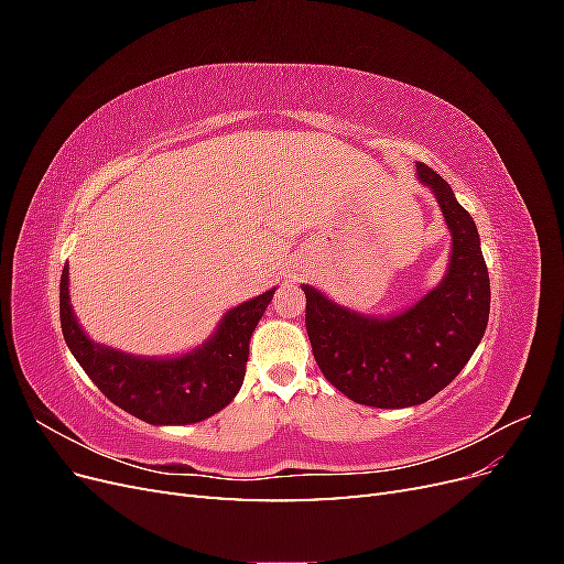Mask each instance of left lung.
<instances>
[{"instance_id":"8db88e82","label":"left lung","mask_w":564,"mask_h":564,"mask_svg":"<svg viewBox=\"0 0 564 564\" xmlns=\"http://www.w3.org/2000/svg\"><path fill=\"white\" fill-rule=\"evenodd\" d=\"M452 232L449 270L416 305L392 317L355 313L303 284L315 362L357 404L402 409L431 400L470 360L489 319V272L473 216L449 183L416 164Z\"/></svg>"}]
</instances>
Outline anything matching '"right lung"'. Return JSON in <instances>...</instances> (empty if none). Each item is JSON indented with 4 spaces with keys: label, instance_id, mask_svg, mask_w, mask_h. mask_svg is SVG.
Returning <instances> with one entry per match:
<instances>
[{
    "label": "right lung",
    "instance_id": "1",
    "mask_svg": "<svg viewBox=\"0 0 564 564\" xmlns=\"http://www.w3.org/2000/svg\"><path fill=\"white\" fill-rule=\"evenodd\" d=\"M275 289L256 296L220 319L202 348L181 357H139L94 344L77 324L61 275V329L79 367L104 395L131 416L152 425H187L214 416L242 388L249 338Z\"/></svg>",
    "mask_w": 564,
    "mask_h": 564
}]
</instances>
